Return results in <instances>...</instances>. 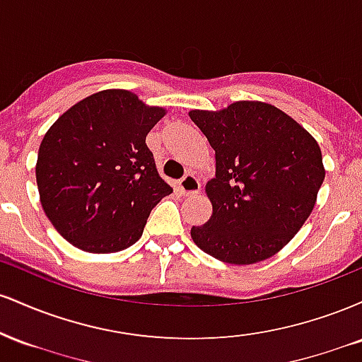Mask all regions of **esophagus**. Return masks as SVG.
I'll use <instances>...</instances> for the list:
<instances>
[{
  "label": "esophagus",
  "mask_w": 362,
  "mask_h": 362,
  "mask_svg": "<svg viewBox=\"0 0 362 362\" xmlns=\"http://www.w3.org/2000/svg\"><path fill=\"white\" fill-rule=\"evenodd\" d=\"M178 187H180V190L185 195L197 194L199 190H201V182H199V178L195 177L194 173H187V175L178 182Z\"/></svg>",
  "instance_id": "obj_1"
}]
</instances>
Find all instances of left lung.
<instances>
[{"mask_svg": "<svg viewBox=\"0 0 362 362\" xmlns=\"http://www.w3.org/2000/svg\"><path fill=\"white\" fill-rule=\"evenodd\" d=\"M216 153L206 184L213 214L192 226L194 243L214 259L250 265L276 255L300 231L325 178L322 151L293 117L264 102L190 110Z\"/></svg>", "mask_w": 362, "mask_h": 362, "instance_id": "8db88e82", "label": "left lung"}]
</instances>
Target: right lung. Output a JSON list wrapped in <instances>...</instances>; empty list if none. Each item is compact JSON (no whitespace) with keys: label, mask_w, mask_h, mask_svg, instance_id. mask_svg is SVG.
<instances>
[{"label":"right lung","mask_w":362,"mask_h":362,"mask_svg":"<svg viewBox=\"0 0 362 362\" xmlns=\"http://www.w3.org/2000/svg\"><path fill=\"white\" fill-rule=\"evenodd\" d=\"M165 114L132 91L103 90L74 103L45 132L37 187L62 238L90 253L138 242L153 207L173 190L146 146Z\"/></svg>","instance_id":"obj_1"}]
</instances>
